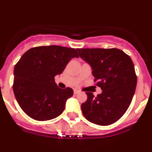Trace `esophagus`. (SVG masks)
Listing matches in <instances>:
<instances>
[{
    "mask_svg": "<svg viewBox=\"0 0 152 152\" xmlns=\"http://www.w3.org/2000/svg\"><path fill=\"white\" fill-rule=\"evenodd\" d=\"M80 93V91L77 90V89H74V94H77Z\"/></svg>",
    "mask_w": 152,
    "mask_h": 152,
    "instance_id": "obj_1",
    "label": "esophagus"
}]
</instances>
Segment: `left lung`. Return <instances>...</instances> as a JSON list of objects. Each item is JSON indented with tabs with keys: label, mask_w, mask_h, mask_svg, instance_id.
<instances>
[{
	"label": "left lung",
	"mask_w": 152,
	"mask_h": 152,
	"mask_svg": "<svg viewBox=\"0 0 152 152\" xmlns=\"http://www.w3.org/2000/svg\"><path fill=\"white\" fill-rule=\"evenodd\" d=\"M77 50L91 65L94 81L102 89L97 97L86 92L87 100L81 105L85 118L101 126L116 122L127 110L136 90L137 77L131 58L115 48Z\"/></svg>",
	"instance_id": "1"
}]
</instances>
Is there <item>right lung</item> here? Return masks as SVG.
Here are the masks:
<instances>
[{
    "mask_svg": "<svg viewBox=\"0 0 152 152\" xmlns=\"http://www.w3.org/2000/svg\"><path fill=\"white\" fill-rule=\"evenodd\" d=\"M77 50L59 46H37L27 51L14 68L13 88L22 110L37 121H48L60 115L73 89L57 86L55 76L63 73Z\"/></svg>",
    "mask_w": 152,
    "mask_h": 152,
    "instance_id": "right-lung-1",
    "label": "right lung"
}]
</instances>
